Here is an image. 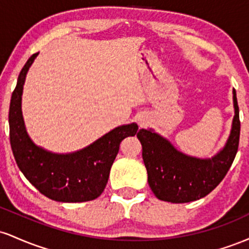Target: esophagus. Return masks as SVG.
<instances>
[{"instance_id": "34e87169", "label": "esophagus", "mask_w": 249, "mask_h": 249, "mask_svg": "<svg viewBox=\"0 0 249 249\" xmlns=\"http://www.w3.org/2000/svg\"><path fill=\"white\" fill-rule=\"evenodd\" d=\"M139 124H141V126H144V125H145V121H141V122H139Z\"/></svg>"}]
</instances>
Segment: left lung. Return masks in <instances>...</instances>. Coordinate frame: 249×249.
Instances as JSON below:
<instances>
[{"mask_svg": "<svg viewBox=\"0 0 249 249\" xmlns=\"http://www.w3.org/2000/svg\"><path fill=\"white\" fill-rule=\"evenodd\" d=\"M234 118L225 146L212 158L200 159L180 152L152 128H142L137 137L142 146L147 181L159 200L190 202L204 198L225 178L239 147L240 121L236 92L233 90Z\"/></svg>", "mask_w": 249, "mask_h": 249, "instance_id": "1", "label": "left lung"}]
</instances>
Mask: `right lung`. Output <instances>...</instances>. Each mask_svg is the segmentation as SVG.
Here are the masks:
<instances>
[{
    "label": "right lung",
    "mask_w": 249,
    "mask_h": 249,
    "mask_svg": "<svg viewBox=\"0 0 249 249\" xmlns=\"http://www.w3.org/2000/svg\"><path fill=\"white\" fill-rule=\"evenodd\" d=\"M38 53L25 63L11 95L10 145L17 166L43 196L61 202H83L103 193L119 145L138 131L136 123L117 126L92 144L71 153H53L31 141L22 115V93L28 70Z\"/></svg>",
    "instance_id": "add662e5"
}]
</instances>
